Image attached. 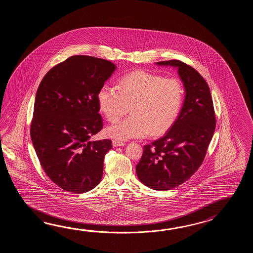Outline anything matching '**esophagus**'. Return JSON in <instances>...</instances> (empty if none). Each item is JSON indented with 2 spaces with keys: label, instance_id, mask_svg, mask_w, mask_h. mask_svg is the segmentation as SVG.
<instances>
[{
  "label": "esophagus",
  "instance_id": "1",
  "mask_svg": "<svg viewBox=\"0 0 253 253\" xmlns=\"http://www.w3.org/2000/svg\"><path fill=\"white\" fill-rule=\"evenodd\" d=\"M112 145L115 147H117V146H123L126 144H125L124 142H121V141H119V140H113L112 141Z\"/></svg>",
  "mask_w": 253,
  "mask_h": 253
}]
</instances>
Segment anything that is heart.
Returning <instances> with one entry per match:
<instances>
[{
    "instance_id": "1",
    "label": "heart",
    "mask_w": 253,
    "mask_h": 253,
    "mask_svg": "<svg viewBox=\"0 0 253 253\" xmlns=\"http://www.w3.org/2000/svg\"><path fill=\"white\" fill-rule=\"evenodd\" d=\"M183 95V84L178 79L142 70L120 78L118 88L103 85L97 92V104L109 122L119 120L129 107L132 114L108 126L106 134L125 141L167 132L177 119Z\"/></svg>"
}]
</instances>
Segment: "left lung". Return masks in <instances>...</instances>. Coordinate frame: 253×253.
<instances>
[{
  "label": "left lung",
  "mask_w": 253,
  "mask_h": 253,
  "mask_svg": "<svg viewBox=\"0 0 253 253\" xmlns=\"http://www.w3.org/2000/svg\"><path fill=\"white\" fill-rule=\"evenodd\" d=\"M156 65L177 68L185 97L177 119L167 134L144 146L135 172L147 187L167 191L187 181L201 167L216 119L210 88L198 71L177 59Z\"/></svg>",
  "instance_id": "1"
}]
</instances>
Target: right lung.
<instances>
[{
    "label": "right lung",
    "instance_id": "obj_1",
    "mask_svg": "<svg viewBox=\"0 0 253 253\" xmlns=\"http://www.w3.org/2000/svg\"><path fill=\"white\" fill-rule=\"evenodd\" d=\"M117 67L106 59L71 56L44 76L36 93L31 137L49 179L70 193L95 188L111 140L89 141L103 127L98 89Z\"/></svg>",
    "mask_w": 253,
    "mask_h": 253
}]
</instances>
